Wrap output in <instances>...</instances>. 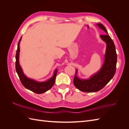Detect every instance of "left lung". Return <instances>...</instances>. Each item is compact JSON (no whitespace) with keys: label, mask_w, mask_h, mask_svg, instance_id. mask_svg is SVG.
I'll return each mask as SVG.
<instances>
[{"label":"left lung","mask_w":129,"mask_h":129,"mask_svg":"<svg viewBox=\"0 0 129 129\" xmlns=\"http://www.w3.org/2000/svg\"><path fill=\"white\" fill-rule=\"evenodd\" d=\"M96 25L107 34L100 36L101 39L106 44L104 62L99 71L88 79H81L78 76V71L76 69L74 84L77 89L83 92H93L100 90L112 79L116 72L117 56L114 41L102 24L98 23Z\"/></svg>","instance_id":"1"}]
</instances>
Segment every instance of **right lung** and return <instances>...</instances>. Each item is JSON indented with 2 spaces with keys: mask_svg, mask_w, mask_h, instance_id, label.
<instances>
[{
  "mask_svg": "<svg viewBox=\"0 0 129 129\" xmlns=\"http://www.w3.org/2000/svg\"><path fill=\"white\" fill-rule=\"evenodd\" d=\"M20 38L18 44V48L15 55V69L22 85L27 89L37 93H42L48 91L53 86L55 81V78L57 72V69H55L52 77L45 81H37L27 77L23 72L19 63V53H20V42L21 40Z\"/></svg>",
  "mask_w": 129,
  "mask_h": 129,
  "instance_id": "right-lung-1",
  "label": "right lung"
}]
</instances>
